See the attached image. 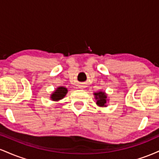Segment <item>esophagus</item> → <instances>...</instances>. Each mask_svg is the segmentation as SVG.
<instances>
[{
  "label": "esophagus",
  "instance_id": "obj_1",
  "mask_svg": "<svg viewBox=\"0 0 159 159\" xmlns=\"http://www.w3.org/2000/svg\"><path fill=\"white\" fill-rule=\"evenodd\" d=\"M82 87H83V86H80V87H79V88H82Z\"/></svg>",
  "mask_w": 159,
  "mask_h": 159
}]
</instances>
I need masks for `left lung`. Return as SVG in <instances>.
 Returning <instances> with one entry per match:
<instances>
[{"label":"left lung","mask_w":159,"mask_h":159,"mask_svg":"<svg viewBox=\"0 0 159 159\" xmlns=\"http://www.w3.org/2000/svg\"><path fill=\"white\" fill-rule=\"evenodd\" d=\"M95 99L96 100V105L99 107H107L109 99L107 98V95L104 91H98L94 93Z\"/></svg>","instance_id":"left-lung-1"}]
</instances>
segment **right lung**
<instances>
[{"label": "right lung", "instance_id": "right-lung-1", "mask_svg": "<svg viewBox=\"0 0 159 159\" xmlns=\"http://www.w3.org/2000/svg\"><path fill=\"white\" fill-rule=\"evenodd\" d=\"M68 93V90L65 87H57L56 90L51 94L50 98L51 100L54 102H58L60 100L63 99L65 97L66 95Z\"/></svg>", "mask_w": 159, "mask_h": 159}]
</instances>
